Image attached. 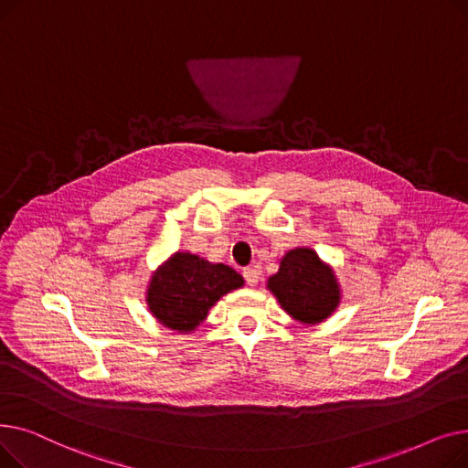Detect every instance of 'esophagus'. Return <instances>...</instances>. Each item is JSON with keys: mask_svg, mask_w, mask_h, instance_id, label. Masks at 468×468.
Wrapping results in <instances>:
<instances>
[{"mask_svg": "<svg viewBox=\"0 0 468 468\" xmlns=\"http://www.w3.org/2000/svg\"><path fill=\"white\" fill-rule=\"evenodd\" d=\"M242 275H244V281H247L249 286H256V284H258L260 273H258L256 267H247V269H244V271H242Z\"/></svg>", "mask_w": 468, "mask_h": 468, "instance_id": "esophagus-1", "label": "esophagus"}]
</instances>
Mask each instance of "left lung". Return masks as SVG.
Wrapping results in <instances>:
<instances>
[{"label":"left lung","mask_w":468,"mask_h":468,"mask_svg":"<svg viewBox=\"0 0 468 468\" xmlns=\"http://www.w3.org/2000/svg\"><path fill=\"white\" fill-rule=\"evenodd\" d=\"M281 307L302 324H318L337 309L341 288L334 269L313 249L288 250L279 271L267 281Z\"/></svg>","instance_id":"1"}]
</instances>
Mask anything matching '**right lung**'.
Masks as SVG:
<instances>
[{"label": "right lung", "instance_id": "right-lung-1", "mask_svg": "<svg viewBox=\"0 0 468 468\" xmlns=\"http://www.w3.org/2000/svg\"><path fill=\"white\" fill-rule=\"evenodd\" d=\"M242 284L244 279L229 265L210 263L191 252H175L155 269L147 284L145 303L159 324L189 334L221 296Z\"/></svg>", "mask_w": 468, "mask_h": 468}]
</instances>
